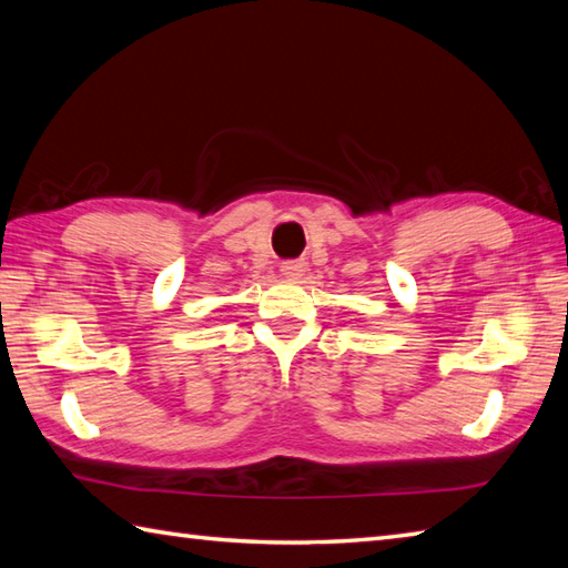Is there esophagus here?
<instances>
[{
	"label": "esophagus",
	"mask_w": 568,
	"mask_h": 568,
	"mask_svg": "<svg viewBox=\"0 0 568 568\" xmlns=\"http://www.w3.org/2000/svg\"><path fill=\"white\" fill-rule=\"evenodd\" d=\"M281 273L287 281H297V277H303L305 273V261H285L281 265Z\"/></svg>",
	"instance_id": "1"
}]
</instances>
